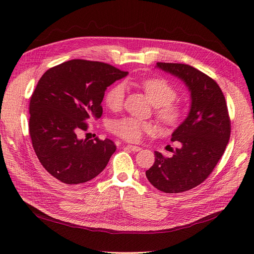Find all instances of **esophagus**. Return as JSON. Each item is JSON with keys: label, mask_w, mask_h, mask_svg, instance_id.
Masks as SVG:
<instances>
[{"label": "esophagus", "mask_w": 254, "mask_h": 254, "mask_svg": "<svg viewBox=\"0 0 254 254\" xmlns=\"http://www.w3.org/2000/svg\"><path fill=\"white\" fill-rule=\"evenodd\" d=\"M127 148L130 149V151H133V152H139V151H141V147L137 146V145H132V144L127 145Z\"/></svg>", "instance_id": "esophagus-1"}]
</instances>
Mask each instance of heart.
Segmentation results:
<instances>
[{
  "instance_id": "1",
  "label": "heart",
  "mask_w": 254,
  "mask_h": 254,
  "mask_svg": "<svg viewBox=\"0 0 254 254\" xmlns=\"http://www.w3.org/2000/svg\"><path fill=\"white\" fill-rule=\"evenodd\" d=\"M140 86L145 92L152 105L157 107L158 118L167 126L177 125L182 117L181 109L172 103L177 96L176 90L170 82L161 78H147ZM125 99V87L117 83L111 87L105 95L106 106L113 111L119 110ZM112 130L119 137L130 142H137L144 133L152 130V126L136 118L126 117L116 120L112 124Z\"/></svg>"
}]
</instances>
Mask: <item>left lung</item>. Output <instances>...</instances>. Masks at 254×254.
<instances>
[{
    "instance_id": "1",
    "label": "left lung",
    "mask_w": 254,
    "mask_h": 254,
    "mask_svg": "<svg viewBox=\"0 0 254 254\" xmlns=\"http://www.w3.org/2000/svg\"><path fill=\"white\" fill-rule=\"evenodd\" d=\"M156 68L181 79L190 93V108L172 134L179 143L171 158L155 152L147 180L166 193L190 190L205 181L217 165L230 138L226 100L219 84L190 64L157 63Z\"/></svg>"
}]
</instances>
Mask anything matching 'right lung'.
I'll list each match as a JSON object with an SVG mask.
<instances>
[{
  "mask_svg": "<svg viewBox=\"0 0 254 254\" xmlns=\"http://www.w3.org/2000/svg\"><path fill=\"white\" fill-rule=\"evenodd\" d=\"M127 72L111 64L72 60L44 73L30 98L29 134L45 170L65 184L92 180L105 170L116 145L80 139L90 119L102 115L107 88Z\"/></svg>",
  "mask_w": 254,
  "mask_h": 254,
  "instance_id": "obj_1",
  "label": "right lung"
}]
</instances>
